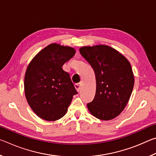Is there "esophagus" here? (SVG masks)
I'll list each match as a JSON object with an SVG mask.
<instances>
[{"label": "esophagus", "mask_w": 156, "mask_h": 156, "mask_svg": "<svg viewBox=\"0 0 156 156\" xmlns=\"http://www.w3.org/2000/svg\"><path fill=\"white\" fill-rule=\"evenodd\" d=\"M74 87H75V88H76V91H77L78 92L79 91H80V87H81V83L75 84H74Z\"/></svg>", "instance_id": "34e87169"}]
</instances>
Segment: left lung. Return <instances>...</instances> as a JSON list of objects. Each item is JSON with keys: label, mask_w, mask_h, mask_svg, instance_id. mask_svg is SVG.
<instances>
[{"label": "left lung", "mask_w": 156, "mask_h": 156, "mask_svg": "<svg viewBox=\"0 0 156 156\" xmlns=\"http://www.w3.org/2000/svg\"><path fill=\"white\" fill-rule=\"evenodd\" d=\"M79 51L96 75V95L87 104L89 112L98 119L112 120L125 109L133 91L130 62L117 50L105 44L82 47Z\"/></svg>", "instance_id": "obj_1"}]
</instances>
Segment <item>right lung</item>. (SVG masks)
Segmentation results:
<instances>
[{"label": "right lung", "mask_w": 156, "mask_h": 156, "mask_svg": "<svg viewBox=\"0 0 156 156\" xmlns=\"http://www.w3.org/2000/svg\"><path fill=\"white\" fill-rule=\"evenodd\" d=\"M75 54L73 47L52 43L29 64L25 75V97L31 109L42 119L56 121L62 118L77 94L69 74L62 68Z\"/></svg>", "instance_id": "obj_1"}]
</instances>
